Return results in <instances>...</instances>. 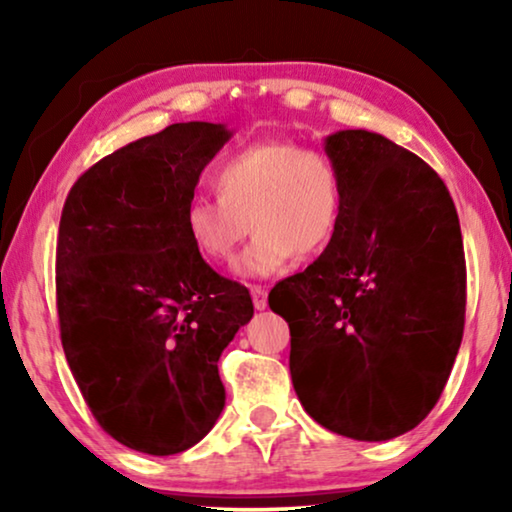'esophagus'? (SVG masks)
<instances>
[{
	"instance_id": "34e87169",
	"label": "esophagus",
	"mask_w": 512,
	"mask_h": 512,
	"mask_svg": "<svg viewBox=\"0 0 512 512\" xmlns=\"http://www.w3.org/2000/svg\"><path fill=\"white\" fill-rule=\"evenodd\" d=\"M251 298H254L256 310H265L268 307V291L263 286H251Z\"/></svg>"
}]
</instances>
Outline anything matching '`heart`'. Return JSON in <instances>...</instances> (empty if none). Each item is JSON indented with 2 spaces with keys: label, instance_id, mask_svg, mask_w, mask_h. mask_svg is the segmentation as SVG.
I'll return each instance as SVG.
<instances>
[{
  "label": "heart",
  "instance_id": "b5f03b06",
  "mask_svg": "<svg viewBox=\"0 0 512 512\" xmlns=\"http://www.w3.org/2000/svg\"><path fill=\"white\" fill-rule=\"evenodd\" d=\"M219 200L193 198L184 226L205 261L226 265L249 233L237 275L270 277L300 258L331 247L345 212L340 167L328 153L289 139L242 146L212 170Z\"/></svg>",
  "mask_w": 512,
  "mask_h": 512
}]
</instances>
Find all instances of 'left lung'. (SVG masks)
I'll return each mask as SVG.
<instances>
[{"instance_id":"left-lung-1","label":"left lung","mask_w":512,"mask_h":512,"mask_svg":"<svg viewBox=\"0 0 512 512\" xmlns=\"http://www.w3.org/2000/svg\"><path fill=\"white\" fill-rule=\"evenodd\" d=\"M338 235L270 291L289 321L293 389L314 422L354 440L403 436L429 415L457 359L466 261L443 179L403 146L338 130Z\"/></svg>"}]
</instances>
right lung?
<instances>
[{
  "instance_id": "1",
  "label": "right lung",
  "mask_w": 512,
  "mask_h": 512,
  "mask_svg": "<svg viewBox=\"0 0 512 512\" xmlns=\"http://www.w3.org/2000/svg\"><path fill=\"white\" fill-rule=\"evenodd\" d=\"M233 137L174 123L95 163L62 209L60 338L90 412L130 450L200 443L226 405L219 356L254 317L247 286L205 263L184 226L200 174Z\"/></svg>"
}]
</instances>
